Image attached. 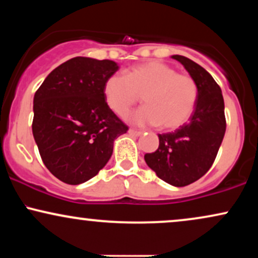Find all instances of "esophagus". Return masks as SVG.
<instances>
[{"label":"esophagus","mask_w":258,"mask_h":258,"mask_svg":"<svg viewBox=\"0 0 258 258\" xmlns=\"http://www.w3.org/2000/svg\"><path fill=\"white\" fill-rule=\"evenodd\" d=\"M128 133H130V135H131V136H133V137H139V136L143 135V132L136 131V130H132V128L128 130Z\"/></svg>","instance_id":"1"}]
</instances>
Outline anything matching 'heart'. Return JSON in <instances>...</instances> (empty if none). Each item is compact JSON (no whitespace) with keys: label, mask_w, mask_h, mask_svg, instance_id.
Masks as SVG:
<instances>
[{"label":"heart","mask_w":258,"mask_h":258,"mask_svg":"<svg viewBox=\"0 0 258 258\" xmlns=\"http://www.w3.org/2000/svg\"><path fill=\"white\" fill-rule=\"evenodd\" d=\"M103 96L119 117H126L142 97L146 106L131 116L135 125L176 130L193 115L199 86L191 76L178 74L161 61L150 60L127 69L126 78L119 74L106 78Z\"/></svg>","instance_id":"b5f03b06"}]
</instances>
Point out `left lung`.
<instances>
[{
  "label": "left lung",
  "instance_id": "obj_1",
  "mask_svg": "<svg viewBox=\"0 0 258 258\" xmlns=\"http://www.w3.org/2000/svg\"><path fill=\"white\" fill-rule=\"evenodd\" d=\"M199 86V98L189 122L174 132L159 135V148L144 155L159 178L184 186L205 174L214 164L226 133L221 87L209 73L183 55H172Z\"/></svg>",
  "mask_w": 258,
  "mask_h": 258
}]
</instances>
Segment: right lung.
I'll use <instances>...</instances> for the list:
<instances>
[{
  "label": "right lung",
  "instance_id": "right-lung-1",
  "mask_svg": "<svg viewBox=\"0 0 258 258\" xmlns=\"http://www.w3.org/2000/svg\"><path fill=\"white\" fill-rule=\"evenodd\" d=\"M115 61L75 57L55 68L34 97L32 135L44 166L68 184L91 179L128 127L106 105L103 85Z\"/></svg>",
  "mask_w": 258,
  "mask_h": 258
}]
</instances>
